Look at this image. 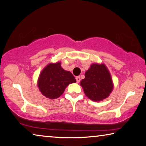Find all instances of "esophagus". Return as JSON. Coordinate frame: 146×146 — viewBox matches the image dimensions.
<instances>
[{"label": "esophagus", "instance_id": "obj_1", "mask_svg": "<svg viewBox=\"0 0 146 146\" xmlns=\"http://www.w3.org/2000/svg\"><path fill=\"white\" fill-rule=\"evenodd\" d=\"M76 82H77V83H79L80 82V76H77V77L76 78Z\"/></svg>", "mask_w": 146, "mask_h": 146}]
</instances>
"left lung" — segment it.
<instances>
[{
    "mask_svg": "<svg viewBox=\"0 0 146 146\" xmlns=\"http://www.w3.org/2000/svg\"><path fill=\"white\" fill-rule=\"evenodd\" d=\"M80 86L89 99L98 102L108 97L113 91V84L110 73L104 63H93L85 73Z\"/></svg>",
    "mask_w": 146,
    "mask_h": 146,
    "instance_id": "1",
    "label": "left lung"
}]
</instances>
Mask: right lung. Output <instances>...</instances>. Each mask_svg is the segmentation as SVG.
I'll use <instances>...</instances> for the list:
<instances>
[{"mask_svg":"<svg viewBox=\"0 0 146 146\" xmlns=\"http://www.w3.org/2000/svg\"><path fill=\"white\" fill-rule=\"evenodd\" d=\"M76 82L70 71L64 70L60 61L51 62L44 68L38 79V87L44 96L55 99L62 95L69 84Z\"/></svg>","mask_w":146,"mask_h":146,"instance_id":"add662e5","label":"right lung"}]
</instances>
